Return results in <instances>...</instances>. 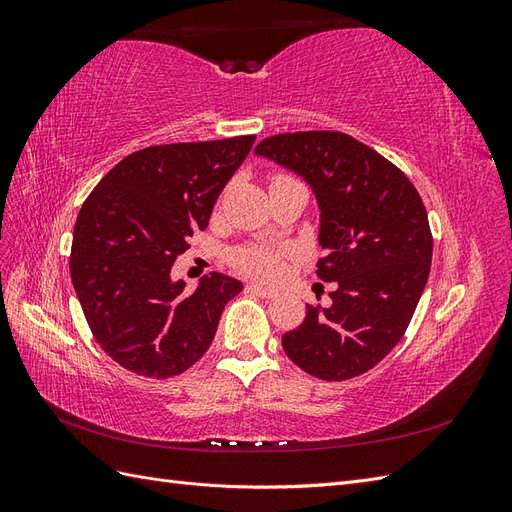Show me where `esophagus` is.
Wrapping results in <instances>:
<instances>
[{
  "label": "esophagus",
  "mask_w": 512,
  "mask_h": 512,
  "mask_svg": "<svg viewBox=\"0 0 512 512\" xmlns=\"http://www.w3.org/2000/svg\"><path fill=\"white\" fill-rule=\"evenodd\" d=\"M245 290L258 294V297H262V299H273V297H277V290H273V288H269V286H262V284H247Z\"/></svg>",
  "instance_id": "obj_1"
}]
</instances>
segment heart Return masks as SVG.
<instances>
[{
    "label": "heart",
    "instance_id": "b5f03b06",
    "mask_svg": "<svg viewBox=\"0 0 512 512\" xmlns=\"http://www.w3.org/2000/svg\"><path fill=\"white\" fill-rule=\"evenodd\" d=\"M232 262H235V267L239 271L260 277V280H275L284 267L282 256L265 245H254V247H243V250H237L232 254Z\"/></svg>",
    "mask_w": 512,
    "mask_h": 512
}]
</instances>
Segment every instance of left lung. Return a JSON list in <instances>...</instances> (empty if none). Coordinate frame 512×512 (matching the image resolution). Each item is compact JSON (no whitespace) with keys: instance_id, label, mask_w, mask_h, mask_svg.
<instances>
[{"instance_id":"obj_1","label":"left lung","mask_w":512,"mask_h":512,"mask_svg":"<svg viewBox=\"0 0 512 512\" xmlns=\"http://www.w3.org/2000/svg\"><path fill=\"white\" fill-rule=\"evenodd\" d=\"M254 151L312 188L316 273L335 284L331 305H307L282 337L288 359L320 380L361 376L404 337L425 290L433 239L423 200L395 164L342 132L275 134Z\"/></svg>"}]
</instances>
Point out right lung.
Returning <instances> with one entry per match:
<instances>
[{"label": "right lung", "mask_w": 512, "mask_h": 512, "mask_svg": "<svg viewBox=\"0 0 512 512\" xmlns=\"http://www.w3.org/2000/svg\"><path fill=\"white\" fill-rule=\"evenodd\" d=\"M256 136L147 147L108 170L83 203L72 235L70 275L102 350L138 376L183 374L207 352L226 303L243 284L205 275L192 294L173 280L194 230Z\"/></svg>", "instance_id": "right-lung-1"}]
</instances>
